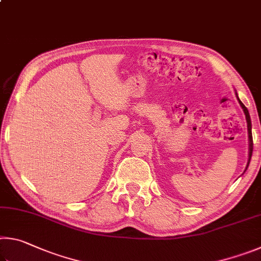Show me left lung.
Masks as SVG:
<instances>
[{
    "label": "left lung",
    "mask_w": 261,
    "mask_h": 261,
    "mask_svg": "<svg viewBox=\"0 0 261 261\" xmlns=\"http://www.w3.org/2000/svg\"><path fill=\"white\" fill-rule=\"evenodd\" d=\"M235 93H236V98H237V100H238V102H240L241 107H242V109H243V112H244V114H245V118H246V123H247V134H249V160H247V165H246L245 170H244V173H245L246 169H247V167H249V163H250V161H251V156H252V151H253L252 131H251V130H252V124H251V118H250L249 110H247V108L245 107L244 105H243V102L240 100V98H238L236 91H235ZM244 173H243V174H244Z\"/></svg>",
    "instance_id": "1"
}]
</instances>
